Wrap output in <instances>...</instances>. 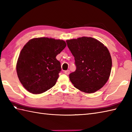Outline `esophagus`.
I'll return each mask as SVG.
<instances>
[{"instance_id":"obj_1","label":"esophagus","mask_w":132,"mask_h":132,"mask_svg":"<svg viewBox=\"0 0 132 132\" xmlns=\"http://www.w3.org/2000/svg\"><path fill=\"white\" fill-rule=\"evenodd\" d=\"M69 73H70V71H69V70H67V71H64V73L65 74H66V75H69Z\"/></svg>"}]
</instances>
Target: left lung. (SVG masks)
<instances>
[{"label":"left lung","instance_id":"obj_1","mask_svg":"<svg viewBox=\"0 0 132 132\" xmlns=\"http://www.w3.org/2000/svg\"><path fill=\"white\" fill-rule=\"evenodd\" d=\"M66 42L75 57L76 69L69 75L74 86L86 93L101 89L109 78L112 68L107 48L92 37H83Z\"/></svg>","mask_w":132,"mask_h":132}]
</instances>
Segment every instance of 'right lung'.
<instances>
[{
  "label": "right lung",
  "mask_w": 132,
  "mask_h": 132,
  "mask_svg": "<svg viewBox=\"0 0 132 132\" xmlns=\"http://www.w3.org/2000/svg\"><path fill=\"white\" fill-rule=\"evenodd\" d=\"M67 46L63 40L36 38L26 43L16 65L20 82L29 92L41 94L56 84L61 65L56 56Z\"/></svg>",
  "instance_id": "1"
}]
</instances>
